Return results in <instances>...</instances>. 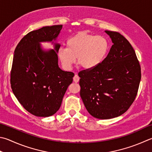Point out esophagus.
Listing matches in <instances>:
<instances>
[{
	"mask_svg": "<svg viewBox=\"0 0 152 152\" xmlns=\"http://www.w3.org/2000/svg\"><path fill=\"white\" fill-rule=\"evenodd\" d=\"M73 81L75 83H78L79 81V77L77 75H75L73 77Z\"/></svg>",
	"mask_w": 152,
	"mask_h": 152,
	"instance_id": "obj_1",
	"label": "esophagus"
}]
</instances>
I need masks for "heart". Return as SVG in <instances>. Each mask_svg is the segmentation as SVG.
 Here are the masks:
<instances>
[{
  "instance_id": "obj_1",
  "label": "heart",
  "mask_w": 152,
  "mask_h": 152,
  "mask_svg": "<svg viewBox=\"0 0 152 152\" xmlns=\"http://www.w3.org/2000/svg\"><path fill=\"white\" fill-rule=\"evenodd\" d=\"M67 48H61L58 58L65 69L70 70L77 63L85 69H91L99 65L104 59L108 49L107 39L101 36L86 32H79L68 39Z\"/></svg>"
}]
</instances>
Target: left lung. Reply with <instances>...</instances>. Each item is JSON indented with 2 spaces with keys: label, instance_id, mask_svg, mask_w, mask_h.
<instances>
[{
  "label": "left lung",
  "instance_id": "left-lung-1",
  "mask_svg": "<svg viewBox=\"0 0 152 152\" xmlns=\"http://www.w3.org/2000/svg\"><path fill=\"white\" fill-rule=\"evenodd\" d=\"M113 42L108 54L96 67L80 71V96L91 116L99 119L119 116L138 93L141 69L130 42L118 32L104 31Z\"/></svg>",
  "mask_w": 152,
  "mask_h": 152
}]
</instances>
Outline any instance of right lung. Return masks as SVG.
<instances>
[{"label": "right lung", "instance_id": "right-lung-1", "mask_svg": "<svg viewBox=\"0 0 152 152\" xmlns=\"http://www.w3.org/2000/svg\"><path fill=\"white\" fill-rule=\"evenodd\" d=\"M62 25L45 26L26 34L17 45L10 73L13 93L26 110L36 116L48 117L61 107L74 73L61 70L57 38ZM42 42H51L54 49L44 50Z\"/></svg>", "mask_w": 152, "mask_h": 152}]
</instances>
